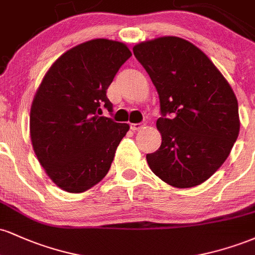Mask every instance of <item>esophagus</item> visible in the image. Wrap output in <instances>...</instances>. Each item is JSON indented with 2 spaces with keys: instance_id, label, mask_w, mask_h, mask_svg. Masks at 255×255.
Returning a JSON list of instances; mask_svg holds the SVG:
<instances>
[{
  "instance_id": "34e87169",
  "label": "esophagus",
  "mask_w": 255,
  "mask_h": 255,
  "mask_svg": "<svg viewBox=\"0 0 255 255\" xmlns=\"http://www.w3.org/2000/svg\"><path fill=\"white\" fill-rule=\"evenodd\" d=\"M145 124H131L130 125V129L131 130H140L145 127Z\"/></svg>"
}]
</instances>
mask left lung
<instances>
[{
    "instance_id": "left-lung-1",
    "label": "left lung",
    "mask_w": 255,
    "mask_h": 255,
    "mask_svg": "<svg viewBox=\"0 0 255 255\" xmlns=\"http://www.w3.org/2000/svg\"><path fill=\"white\" fill-rule=\"evenodd\" d=\"M136 60L159 96L162 144L146 154L160 180L177 188L205 182L229 156L240 131L235 93L217 67L194 44L160 37L136 44Z\"/></svg>"
}]
</instances>
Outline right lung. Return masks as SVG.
I'll return each instance as SVG.
<instances>
[{"instance_id":"1","label":"right lung","mask_w":255,"mask_h":255,"mask_svg":"<svg viewBox=\"0 0 255 255\" xmlns=\"http://www.w3.org/2000/svg\"><path fill=\"white\" fill-rule=\"evenodd\" d=\"M130 56L121 42L89 40L61 55L38 87L30 114L32 146L63 191L83 193L109 171L129 126L99 115L103 107L113 111L107 90Z\"/></svg>"}]
</instances>
